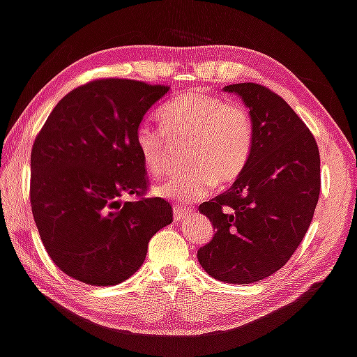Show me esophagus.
Wrapping results in <instances>:
<instances>
[{
    "instance_id": "1",
    "label": "esophagus",
    "mask_w": 357,
    "mask_h": 357,
    "mask_svg": "<svg viewBox=\"0 0 357 357\" xmlns=\"http://www.w3.org/2000/svg\"><path fill=\"white\" fill-rule=\"evenodd\" d=\"M190 213H191V210H188V208L174 207V221H175V223H178V221H182V220L188 217Z\"/></svg>"
}]
</instances>
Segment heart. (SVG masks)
Segmentation results:
<instances>
[{
    "instance_id": "heart-1",
    "label": "heart",
    "mask_w": 357,
    "mask_h": 357,
    "mask_svg": "<svg viewBox=\"0 0 357 357\" xmlns=\"http://www.w3.org/2000/svg\"><path fill=\"white\" fill-rule=\"evenodd\" d=\"M165 130L149 123L137 126L134 145L151 175H161L167 165V133L171 140H188L186 162L191 166L153 188V195L177 206H191L206 197L217 182L237 178L253 147V120L241 102L225 101L207 93H183L160 114Z\"/></svg>"
}]
</instances>
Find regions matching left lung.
<instances>
[{
    "instance_id": "1",
    "label": "left lung",
    "mask_w": 357,
    "mask_h": 357,
    "mask_svg": "<svg viewBox=\"0 0 357 357\" xmlns=\"http://www.w3.org/2000/svg\"><path fill=\"white\" fill-rule=\"evenodd\" d=\"M223 91L243 101L255 139L231 188L199 206L217 232L197 259L220 282L250 284L280 271L305 236L319 197V151L305 123L266 86L247 82Z\"/></svg>"
}]
</instances>
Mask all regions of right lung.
Instances as JSON below:
<instances>
[{"instance_id": "1", "label": "right lung", "mask_w": 357, "mask_h": 357, "mask_svg": "<svg viewBox=\"0 0 357 357\" xmlns=\"http://www.w3.org/2000/svg\"><path fill=\"white\" fill-rule=\"evenodd\" d=\"M169 86L104 79L68 93L31 150L30 199L40 241L66 275L114 286L144 264L171 204L139 197L147 172L134 145L144 115Z\"/></svg>"}]
</instances>
